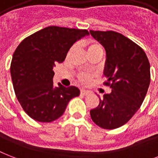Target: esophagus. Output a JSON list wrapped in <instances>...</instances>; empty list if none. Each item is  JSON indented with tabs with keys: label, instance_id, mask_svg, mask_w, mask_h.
Returning a JSON list of instances; mask_svg holds the SVG:
<instances>
[{
	"label": "esophagus",
	"instance_id": "obj_1",
	"mask_svg": "<svg viewBox=\"0 0 158 158\" xmlns=\"http://www.w3.org/2000/svg\"><path fill=\"white\" fill-rule=\"evenodd\" d=\"M90 94V92L87 90H81L80 91V96H88Z\"/></svg>",
	"mask_w": 158,
	"mask_h": 158
}]
</instances>
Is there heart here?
<instances>
[{"label": "heart", "instance_id": "obj_1", "mask_svg": "<svg viewBox=\"0 0 158 158\" xmlns=\"http://www.w3.org/2000/svg\"><path fill=\"white\" fill-rule=\"evenodd\" d=\"M74 48H75V47H73V48H72V49L70 50V52L74 50ZM97 50H102L101 46L96 43H89V47H88V52H94V51ZM90 79H91V74H89L83 73V74H80L79 75V81L81 82V83H83V84H88V83L90 81Z\"/></svg>", "mask_w": 158, "mask_h": 158}]
</instances>
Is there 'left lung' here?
<instances>
[{"instance_id":"left-lung-1","label":"left lung","mask_w":158,"mask_h":158,"mask_svg":"<svg viewBox=\"0 0 158 158\" xmlns=\"http://www.w3.org/2000/svg\"><path fill=\"white\" fill-rule=\"evenodd\" d=\"M89 32L106 51L103 74L111 89L90 115L99 127L113 130L126 124L142 105L150 84V64L142 48L122 34Z\"/></svg>"}]
</instances>
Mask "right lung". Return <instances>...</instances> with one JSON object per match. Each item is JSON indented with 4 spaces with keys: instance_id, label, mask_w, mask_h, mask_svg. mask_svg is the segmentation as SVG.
Segmentation results:
<instances>
[{
    "instance_id": "right-lung-1",
    "label": "right lung",
    "mask_w": 158,
    "mask_h": 158,
    "mask_svg": "<svg viewBox=\"0 0 158 158\" xmlns=\"http://www.w3.org/2000/svg\"><path fill=\"white\" fill-rule=\"evenodd\" d=\"M89 35L86 29L50 26L23 39L14 52L10 75L15 93L23 110L39 122L60 117L78 88L53 85V67L62 63L75 42Z\"/></svg>"
}]
</instances>
